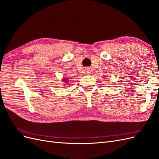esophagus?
<instances>
[{
    "label": "esophagus",
    "instance_id": "obj_1",
    "mask_svg": "<svg viewBox=\"0 0 159 159\" xmlns=\"http://www.w3.org/2000/svg\"><path fill=\"white\" fill-rule=\"evenodd\" d=\"M85 72L87 74H89L90 73V70H89V68H85Z\"/></svg>",
    "mask_w": 159,
    "mask_h": 159
}]
</instances>
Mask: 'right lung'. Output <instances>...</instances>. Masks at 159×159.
Instances as JSON below:
<instances>
[{
    "instance_id": "right-lung-1",
    "label": "right lung",
    "mask_w": 159,
    "mask_h": 159,
    "mask_svg": "<svg viewBox=\"0 0 159 159\" xmlns=\"http://www.w3.org/2000/svg\"><path fill=\"white\" fill-rule=\"evenodd\" d=\"M62 81H64V82H65V83H66V82L68 83V81L66 80V79H63V80H62Z\"/></svg>"
}]
</instances>
